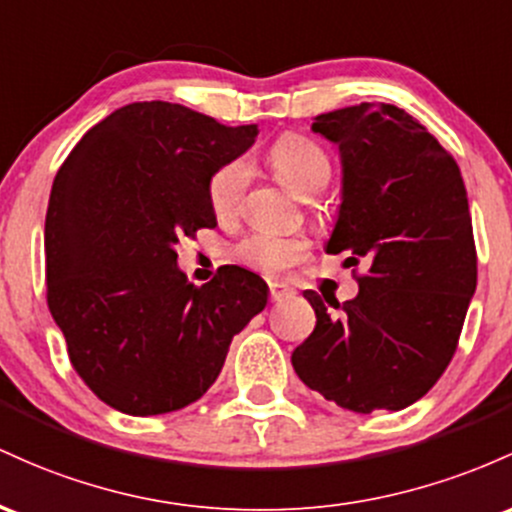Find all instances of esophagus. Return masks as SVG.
<instances>
[{"mask_svg": "<svg viewBox=\"0 0 512 512\" xmlns=\"http://www.w3.org/2000/svg\"><path fill=\"white\" fill-rule=\"evenodd\" d=\"M268 290H271V302L287 300V297L295 295V290H292L285 280H273V283H268Z\"/></svg>", "mask_w": 512, "mask_h": 512, "instance_id": "34e87169", "label": "esophagus"}]
</instances>
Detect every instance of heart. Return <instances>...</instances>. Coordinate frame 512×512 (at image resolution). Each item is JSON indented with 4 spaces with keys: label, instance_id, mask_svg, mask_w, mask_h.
I'll return each mask as SVG.
<instances>
[{
    "label": "heart",
    "instance_id": "b5f03b06",
    "mask_svg": "<svg viewBox=\"0 0 512 512\" xmlns=\"http://www.w3.org/2000/svg\"><path fill=\"white\" fill-rule=\"evenodd\" d=\"M275 176L300 198H312L329 186L333 159L319 142L300 132H287L273 142L268 152ZM251 164L244 157L229 159L212 171L208 181V203L217 220H234L244 205ZM309 254V239L302 234H278L258 229L234 246V256L244 266L263 273H278L300 263Z\"/></svg>",
    "mask_w": 512,
    "mask_h": 512
}]
</instances>
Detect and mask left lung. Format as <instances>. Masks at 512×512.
Returning a JSON list of instances; mask_svg holds the SVG:
<instances>
[{
	"label": "left lung",
	"instance_id": "8db88e82",
	"mask_svg": "<svg viewBox=\"0 0 512 512\" xmlns=\"http://www.w3.org/2000/svg\"><path fill=\"white\" fill-rule=\"evenodd\" d=\"M312 130L343 159L326 251L348 254L346 266L363 263L365 273L343 304L304 292L317 326L292 367L341 409L401 411L447 370L476 290L467 188L455 157L392 103L324 113Z\"/></svg>",
	"mask_w": 512,
	"mask_h": 512
}]
</instances>
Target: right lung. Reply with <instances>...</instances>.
I'll use <instances>...</instances> for the list:
<instances>
[{"label": "right lung", "instance_id": "1", "mask_svg": "<svg viewBox=\"0 0 512 512\" xmlns=\"http://www.w3.org/2000/svg\"><path fill=\"white\" fill-rule=\"evenodd\" d=\"M181 103L140 101L96 123L57 171L45 215V285L77 375L103 404L157 416L193 404L229 343L266 307L239 266L188 283L174 246L215 227L212 171L254 145Z\"/></svg>", "mask_w": 512, "mask_h": 512}]
</instances>
